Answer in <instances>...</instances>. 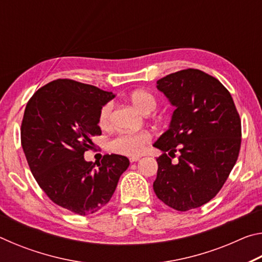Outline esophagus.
<instances>
[{"mask_svg": "<svg viewBox=\"0 0 262 262\" xmlns=\"http://www.w3.org/2000/svg\"><path fill=\"white\" fill-rule=\"evenodd\" d=\"M140 158H141V157H130V158H129V161H130L132 163H134V162L140 161Z\"/></svg>", "mask_w": 262, "mask_h": 262, "instance_id": "1", "label": "esophagus"}]
</instances>
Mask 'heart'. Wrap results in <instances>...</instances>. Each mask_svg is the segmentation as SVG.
<instances>
[{
    "mask_svg": "<svg viewBox=\"0 0 262 262\" xmlns=\"http://www.w3.org/2000/svg\"><path fill=\"white\" fill-rule=\"evenodd\" d=\"M130 101L141 113L148 114L156 108L157 101L152 94L145 90H137L130 95ZM112 110L113 104L107 103L101 107L99 112V125L100 127L106 128L111 125L112 121ZM151 137L147 132L139 133H122L118 135L111 142V147L114 151L120 152L127 156L137 157L143 152L145 145L149 143Z\"/></svg>",
    "mask_w": 262,
    "mask_h": 262,
    "instance_id": "1",
    "label": "heart"
}]
</instances>
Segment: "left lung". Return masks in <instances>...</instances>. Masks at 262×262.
<instances>
[{"instance_id": "obj_1", "label": "left lung", "mask_w": 262, "mask_h": 262, "mask_svg": "<svg viewBox=\"0 0 262 262\" xmlns=\"http://www.w3.org/2000/svg\"><path fill=\"white\" fill-rule=\"evenodd\" d=\"M156 88L176 110L154 143L163 151L154 190L166 206L187 211L209 202L228 179L241 149V118L223 84L201 70L170 74ZM167 151L181 154L178 163Z\"/></svg>"}]
</instances>
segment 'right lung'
I'll use <instances>...</instances> for the list:
<instances>
[{
  "label": "right lung",
  "instance_id": "obj_1",
  "mask_svg": "<svg viewBox=\"0 0 262 262\" xmlns=\"http://www.w3.org/2000/svg\"><path fill=\"white\" fill-rule=\"evenodd\" d=\"M112 92L72 79H56L39 89L26 104L21 147L34 179L51 200L74 214L99 211L129 166L121 155L86 162L91 137L100 135L99 112Z\"/></svg>",
  "mask_w": 262,
  "mask_h": 262
}]
</instances>
